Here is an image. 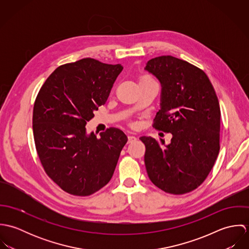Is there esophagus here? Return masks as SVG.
<instances>
[{
	"instance_id": "obj_1",
	"label": "esophagus",
	"mask_w": 249,
	"mask_h": 249,
	"mask_svg": "<svg viewBox=\"0 0 249 249\" xmlns=\"http://www.w3.org/2000/svg\"><path fill=\"white\" fill-rule=\"evenodd\" d=\"M135 140H137V137H135L134 135H128V142H132Z\"/></svg>"
}]
</instances>
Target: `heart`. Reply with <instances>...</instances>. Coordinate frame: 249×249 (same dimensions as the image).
Masks as SVG:
<instances>
[{"instance_id":"1","label":"heart","mask_w":249,"mask_h":249,"mask_svg":"<svg viewBox=\"0 0 249 249\" xmlns=\"http://www.w3.org/2000/svg\"><path fill=\"white\" fill-rule=\"evenodd\" d=\"M147 80H154V79L149 75H142L140 78V81H147Z\"/></svg>"}]
</instances>
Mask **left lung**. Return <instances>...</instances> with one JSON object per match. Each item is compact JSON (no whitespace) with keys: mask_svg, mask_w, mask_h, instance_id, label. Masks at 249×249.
<instances>
[{"mask_svg":"<svg viewBox=\"0 0 249 249\" xmlns=\"http://www.w3.org/2000/svg\"><path fill=\"white\" fill-rule=\"evenodd\" d=\"M145 70L161 82V109L152 126L172 133L171 143L142 136L144 165L151 182L172 195L199 187L219 152L220 108L213 85L198 67L162 55L150 59Z\"/></svg>","mask_w":249,"mask_h":249,"instance_id":"obj_1","label":"left lung"}]
</instances>
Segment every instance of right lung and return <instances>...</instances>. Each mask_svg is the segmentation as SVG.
<instances>
[{
  "label": "right lung",
  "mask_w": 249,
  "mask_h": 249,
  "mask_svg": "<svg viewBox=\"0 0 249 249\" xmlns=\"http://www.w3.org/2000/svg\"><path fill=\"white\" fill-rule=\"evenodd\" d=\"M122 70L121 64L83 58L57 67L38 92L33 114L36 151L47 176L70 195L88 196L105 187L127 142L116 127L101 137L87 136L85 129Z\"/></svg>",
  "instance_id": "add662e5"
}]
</instances>
